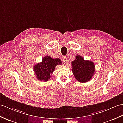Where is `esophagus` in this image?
Here are the masks:
<instances>
[{
  "label": "esophagus",
  "mask_w": 123,
  "mask_h": 123,
  "mask_svg": "<svg viewBox=\"0 0 123 123\" xmlns=\"http://www.w3.org/2000/svg\"><path fill=\"white\" fill-rule=\"evenodd\" d=\"M62 61L65 64H67L68 63L67 58H66V57H63V59H62Z\"/></svg>",
  "instance_id": "1"
}]
</instances>
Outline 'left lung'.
I'll return each instance as SVG.
<instances>
[{
    "instance_id": "1",
    "label": "left lung",
    "mask_w": 123,
    "mask_h": 123,
    "mask_svg": "<svg viewBox=\"0 0 123 123\" xmlns=\"http://www.w3.org/2000/svg\"><path fill=\"white\" fill-rule=\"evenodd\" d=\"M71 64L74 76L79 82H87L93 76L95 69L92 61L85 60L81 55H78Z\"/></svg>"
}]
</instances>
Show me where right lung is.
Returning <instances> with one entry per match:
<instances>
[{
    "label": "right lung",
    "instance_id": "add662e5",
    "mask_svg": "<svg viewBox=\"0 0 123 123\" xmlns=\"http://www.w3.org/2000/svg\"><path fill=\"white\" fill-rule=\"evenodd\" d=\"M62 63L59 58L52 59L50 56H45L42 62L35 65L33 71L37 78L39 81H48L51 78V74L55 70L56 65Z\"/></svg>",
    "mask_w": 123,
    "mask_h": 123
}]
</instances>
